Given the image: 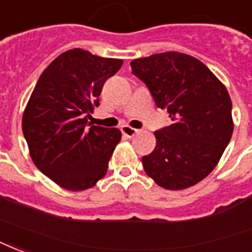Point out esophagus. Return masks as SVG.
I'll return each mask as SVG.
<instances>
[{
  "label": "esophagus",
  "mask_w": 252,
  "mask_h": 252,
  "mask_svg": "<svg viewBox=\"0 0 252 252\" xmlns=\"http://www.w3.org/2000/svg\"><path fill=\"white\" fill-rule=\"evenodd\" d=\"M121 131H122V134H124V135H126V137H128V138L135 137V135L139 133V130H137V128L130 127V126H122Z\"/></svg>",
  "instance_id": "obj_1"
}]
</instances>
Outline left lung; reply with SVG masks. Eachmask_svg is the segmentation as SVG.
I'll list each match as a JSON object with an SVG mask.
<instances>
[{
    "mask_svg": "<svg viewBox=\"0 0 252 252\" xmlns=\"http://www.w3.org/2000/svg\"><path fill=\"white\" fill-rule=\"evenodd\" d=\"M130 65L173 121L154 133L157 146L142 157L143 169L167 190L194 186L213 171L231 139L227 89L203 62L185 53L153 54Z\"/></svg>",
    "mask_w": 252,
    "mask_h": 252,
    "instance_id": "8db88e82",
    "label": "left lung"
}]
</instances>
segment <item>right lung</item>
<instances>
[{
    "label": "right lung",
    "instance_id": "add662e5",
    "mask_svg": "<svg viewBox=\"0 0 252 252\" xmlns=\"http://www.w3.org/2000/svg\"><path fill=\"white\" fill-rule=\"evenodd\" d=\"M122 63V60L71 49L43 70L30 95L22 117L30 157L66 190L90 189L107 171L121 131L92 126L88 119L99 105L103 83Z\"/></svg>",
    "mask_w": 252,
    "mask_h": 252
}]
</instances>
